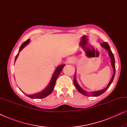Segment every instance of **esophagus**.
<instances>
[{
  "label": "esophagus",
  "instance_id": "1",
  "mask_svg": "<svg viewBox=\"0 0 127 127\" xmlns=\"http://www.w3.org/2000/svg\"><path fill=\"white\" fill-rule=\"evenodd\" d=\"M67 61H68L69 63L72 64V63H73V62H74V59H73L72 58H70Z\"/></svg>",
  "mask_w": 127,
  "mask_h": 127
}]
</instances>
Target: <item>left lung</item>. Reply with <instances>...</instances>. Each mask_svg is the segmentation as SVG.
I'll use <instances>...</instances> for the list:
<instances>
[{
    "instance_id": "obj_1",
    "label": "left lung",
    "mask_w": 127,
    "mask_h": 127,
    "mask_svg": "<svg viewBox=\"0 0 127 127\" xmlns=\"http://www.w3.org/2000/svg\"><path fill=\"white\" fill-rule=\"evenodd\" d=\"M100 46H101L102 47H103V48H105V50H106L107 51L109 52V57H110V58L111 59V64H112V66L113 68V74L112 79H111L110 82L109 83L108 85H107V87L105 88V89L100 90V91H98L91 92V94L88 95V93H87V92L86 91H85V90H83V88H81V87L79 86V84H78V83H77V80H76V72H75V74H74V79H73V82H74V86H75V87L76 88V89H77L78 91H79V92H80V93L81 94H83V95H86V96H99V95H102V94H103L106 91L107 89H108L109 87L110 86V84H112V83L113 82V81L114 76H115V73H116L115 60H114V55H113V54L112 51H111L110 47H109V44H107V43H106V42L102 43V44H100Z\"/></svg>"
}]
</instances>
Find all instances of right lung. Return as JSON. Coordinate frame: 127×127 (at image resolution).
<instances>
[{
  "label": "right lung",
  "instance_id": "1",
  "mask_svg": "<svg viewBox=\"0 0 127 127\" xmlns=\"http://www.w3.org/2000/svg\"><path fill=\"white\" fill-rule=\"evenodd\" d=\"M29 42H30V39H28L27 40V41H25V42L22 43V45L20 47L18 53H20V52L21 51V50L23 49V48L25 47L28 44ZM18 55H19V53L17 54L16 57H15L14 62H15V61H16ZM65 65H61L58 66L57 67L56 69H55L54 71V72L53 76H52L51 79L50 81L49 84H48V86H47V87L46 88H44L42 91L40 92V93H38L34 94H32V95H28L27 94H25V95H27V96H28L29 98H32V99H41V98H44L45 97L47 96L48 95L51 94L52 91H53L54 88L55 82H56L57 78H58L59 75L60 74L62 69H63V67L64 66H65Z\"/></svg>",
  "mask_w": 127,
  "mask_h": 127
}]
</instances>
